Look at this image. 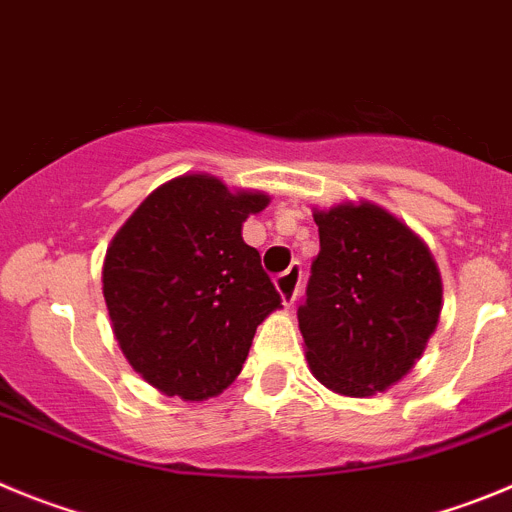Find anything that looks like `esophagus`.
Wrapping results in <instances>:
<instances>
[{
  "mask_svg": "<svg viewBox=\"0 0 512 512\" xmlns=\"http://www.w3.org/2000/svg\"><path fill=\"white\" fill-rule=\"evenodd\" d=\"M301 280H303V267L298 265V262H293V265H290L285 273H280L278 278H275V288H278V293H280V298H283L285 306H290V303L296 301L298 288H301Z\"/></svg>",
  "mask_w": 512,
  "mask_h": 512,
  "instance_id": "obj_1",
  "label": "esophagus"
}]
</instances>
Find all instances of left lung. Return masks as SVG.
I'll use <instances>...</instances> for the list:
<instances>
[{
  "label": "left lung",
  "mask_w": 512,
  "mask_h": 512,
  "mask_svg": "<svg viewBox=\"0 0 512 512\" xmlns=\"http://www.w3.org/2000/svg\"><path fill=\"white\" fill-rule=\"evenodd\" d=\"M321 250L298 306L313 377L347 398L385 393L413 370L441 316L434 255L370 201L313 209Z\"/></svg>",
  "instance_id": "8db88e82"
}]
</instances>
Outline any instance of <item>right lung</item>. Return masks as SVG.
Returning a JSON list of instances; mask_svg holds the SVG:
<instances>
[{"instance_id": "obj_1", "label": "right lung", "mask_w": 512, "mask_h": 512, "mask_svg": "<svg viewBox=\"0 0 512 512\" xmlns=\"http://www.w3.org/2000/svg\"><path fill=\"white\" fill-rule=\"evenodd\" d=\"M270 204L209 173L155 188L107 247L101 283L114 339L165 395L206 400L237 380L262 321L280 308L242 224Z\"/></svg>"}]
</instances>
